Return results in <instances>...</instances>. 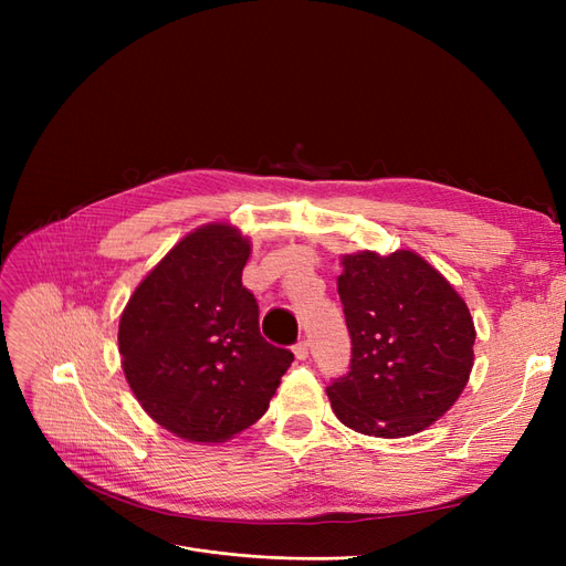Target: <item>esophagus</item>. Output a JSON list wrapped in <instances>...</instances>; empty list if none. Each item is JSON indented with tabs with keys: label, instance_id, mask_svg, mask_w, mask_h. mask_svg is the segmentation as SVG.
Returning <instances> with one entry per match:
<instances>
[{
	"label": "esophagus",
	"instance_id": "34e87169",
	"mask_svg": "<svg viewBox=\"0 0 566 566\" xmlns=\"http://www.w3.org/2000/svg\"><path fill=\"white\" fill-rule=\"evenodd\" d=\"M293 352L297 356V361H306V358H310V342H306V339L297 342V345L293 347Z\"/></svg>",
	"mask_w": 566,
	"mask_h": 566
}]
</instances>
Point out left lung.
Instances as JSON below:
<instances>
[{
	"label": "left lung",
	"instance_id": "left-lung-1",
	"mask_svg": "<svg viewBox=\"0 0 566 566\" xmlns=\"http://www.w3.org/2000/svg\"><path fill=\"white\" fill-rule=\"evenodd\" d=\"M339 264L352 366L325 389L333 413L366 437L418 434L470 380L476 331L468 304L413 250H358Z\"/></svg>",
	"mask_w": 566,
	"mask_h": 566
}]
</instances>
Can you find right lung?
Wrapping results in <instances>:
<instances>
[{
	"label": "right lung",
	"instance_id": "right-lung-1",
	"mask_svg": "<svg viewBox=\"0 0 566 566\" xmlns=\"http://www.w3.org/2000/svg\"><path fill=\"white\" fill-rule=\"evenodd\" d=\"M250 238L229 221L186 233L127 300L117 328L136 401L163 430L224 443L260 420L293 354L260 335L243 287Z\"/></svg>",
	"mask_w": 566,
	"mask_h": 566
}]
</instances>
